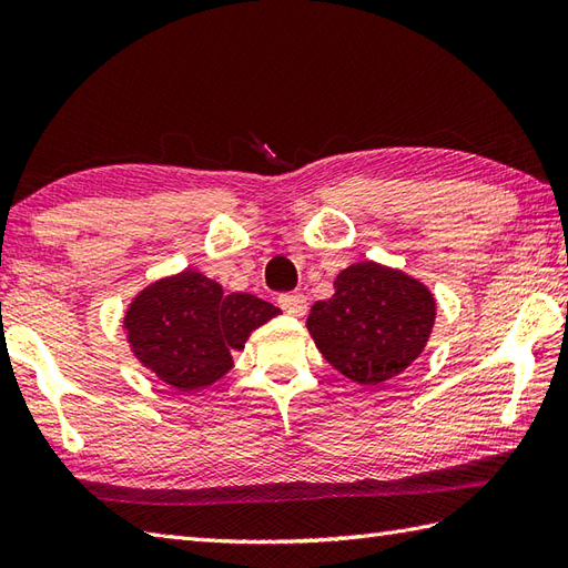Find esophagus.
I'll return each mask as SVG.
<instances>
[{
	"label": "esophagus",
	"instance_id": "esophagus-1",
	"mask_svg": "<svg viewBox=\"0 0 568 568\" xmlns=\"http://www.w3.org/2000/svg\"><path fill=\"white\" fill-rule=\"evenodd\" d=\"M277 303L285 310L287 315H305L307 313V297L303 293H285L277 297Z\"/></svg>",
	"mask_w": 568,
	"mask_h": 568
}]
</instances>
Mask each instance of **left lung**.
Here are the masks:
<instances>
[{"instance_id":"obj_1","label":"left lung","mask_w":568,"mask_h":568,"mask_svg":"<svg viewBox=\"0 0 568 568\" xmlns=\"http://www.w3.org/2000/svg\"><path fill=\"white\" fill-rule=\"evenodd\" d=\"M436 325V297L404 271L374 261L335 277V295L307 317L317 349L339 374L379 386L418 359Z\"/></svg>"}]
</instances>
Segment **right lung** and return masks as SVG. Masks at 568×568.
Instances as JSON below:
<instances>
[{
  "mask_svg": "<svg viewBox=\"0 0 568 568\" xmlns=\"http://www.w3.org/2000/svg\"><path fill=\"white\" fill-rule=\"evenodd\" d=\"M281 307L248 293L226 295L199 271L160 277L132 300L125 313L130 349L142 366L180 392H199L219 382L231 352L243 349L255 327Z\"/></svg>",
  "mask_w": 568,
  "mask_h": 568,
  "instance_id": "add662e5",
  "label": "right lung"
}]
</instances>
